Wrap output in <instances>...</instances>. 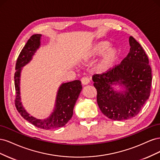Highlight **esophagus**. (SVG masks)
Returning <instances> with one entry per match:
<instances>
[{
  "label": "esophagus",
  "mask_w": 160,
  "mask_h": 160,
  "mask_svg": "<svg viewBox=\"0 0 160 160\" xmlns=\"http://www.w3.org/2000/svg\"><path fill=\"white\" fill-rule=\"evenodd\" d=\"M81 81V83L84 85H88L89 83V79L88 78V77H83Z\"/></svg>",
  "instance_id": "esophagus-1"
}]
</instances>
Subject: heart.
Segmentation results:
<instances>
[{
	"label": "heart",
	"instance_id": "obj_1",
	"mask_svg": "<svg viewBox=\"0 0 160 160\" xmlns=\"http://www.w3.org/2000/svg\"><path fill=\"white\" fill-rule=\"evenodd\" d=\"M111 45V43L109 41H101L92 45L86 52L85 59H93L102 55L95 66L96 71L101 73L113 69L119 59V49Z\"/></svg>",
	"mask_w": 160,
	"mask_h": 160
}]
</instances>
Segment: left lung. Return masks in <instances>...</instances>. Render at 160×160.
<instances>
[{
    "label": "left lung",
    "mask_w": 160,
    "mask_h": 160,
    "mask_svg": "<svg viewBox=\"0 0 160 160\" xmlns=\"http://www.w3.org/2000/svg\"><path fill=\"white\" fill-rule=\"evenodd\" d=\"M127 57L113 69L93 75L97 101L100 110L111 119L122 121L137 115L148 99L152 81V69L142 47L133 37L129 38ZM125 90L115 91L112 85Z\"/></svg>",
    "instance_id": "1"
}]
</instances>
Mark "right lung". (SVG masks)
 Here are the masks:
<instances>
[{"mask_svg":"<svg viewBox=\"0 0 160 160\" xmlns=\"http://www.w3.org/2000/svg\"><path fill=\"white\" fill-rule=\"evenodd\" d=\"M41 36L40 34L32 35L18 57L15 66L16 72L14 77L17 95L14 103L18 113L24 119L35 127L49 130L64 126L71 119L73 114L74 106L82 90V85L79 80L62 83L57 92L55 109L47 119H38L27 113L21 103L20 92L21 72L22 67L31 61L32 56L40 47Z\"/></svg>","mask_w":160,"mask_h":160,"instance_id":"add662e5","label":"right lung"}]
</instances>
